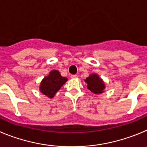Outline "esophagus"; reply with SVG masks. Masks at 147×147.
<instances>
[{"instance_id":"1","label":"esophagus","mask_w":147,"mask_h":147,"mask_svg":"<svg viewBox=\"0 0 147 147\" xmlns=\"http://www.w3.org/2000/svg\"><path fill=\"white\" fill-rule=\"evenodd\" d=\"M77 78H78V75H71V78L76 79Z\"/></svg>"}]
</instances>
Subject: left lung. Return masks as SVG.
<instances>
[{"label":"left lung","instance_id":"left-lung-1","mask_svg":"<svg viewBox=\"0 0 147 147\" xmlns=\"http://www.w3.org/2000/svg\"><path fill=\"white\" fill-rule=\"evenodd\" d=\"M84 81L87 83L88 89L90 90L92 93L98 94L104 92V89L105 88V82L103 81L102 79L100 78L97 74H90L89 76L86 78Z\"/></svg>","mask_w":147,"mask_h":147}]
</instances>
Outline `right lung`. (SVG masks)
<instances>
[{
	"mask_svg": "<svg viewBox=\"0 0 147 147\" xmlns=\"http://www.w3.org/2000/svg\"><path fill=\"white\" fill-rule=\"evenodd\" d=\"M67 80L68 79L62 77L59 71L53 69L42 80L39 85V91L49 98H53Z\"/></svg>",
	"mask_w": 147,
	"mask_h": 147,
	"instance_id": "obj_1",
	"label": "right lung"
}]
</instances>
